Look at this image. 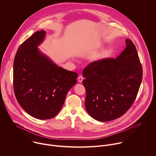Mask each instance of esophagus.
<instances>
[{
	"label": "esophagus",
	"mask_w": 156,
	"mask_h": 156,
	"mask_svg": "<svg viewBox=\"0 0 156 156\" xmlns=\"http://www.w3.org/2000/svg\"><path fill=\"white\" fill-rule=\"evenodd\" d=\"M83 77L82 76H79L78 77V82L79 83H81L82 81H83Z\"/></svg>",
	"instance_id": "1"
}]
</instances>
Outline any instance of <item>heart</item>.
Returning <instances> with one entry per match:
<instances>
[{
  "instance_id": "obj_1",
  "label": "heart",
  "mask_w": 156,
  "mask_h": 156,
  "mask_svg": "<svg viewBox=\"0 0 156 156\" xmlns=\"http://www.w3.org/2000/svg\"><path fill=\"white\" fill-rule=\"evenodd\" d=\"M101 46V44H100V43H99V44H98V46ZM98 58V57H95L94 58Z\"/></svg>"
}]
</instances>
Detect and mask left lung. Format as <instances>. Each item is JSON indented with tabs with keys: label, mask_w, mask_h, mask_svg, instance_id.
Segmentation results:
<instances>
[{
	"label": "left lung",
	"mask_w": 156,
	"mask_h": 156,
	"mask_svg": "<svg viewBox=\"0 0 156 156\" xmlns=\"http://www.w3.org/2000/svg\"><path fill=\"white\" fill-rule=\"evenodd\" d=\"M126 46L116 58H104L89 64L83 72L85 107L99 122L117 119L130 108L140 89L142 66L136 47L126 39Z\"/></svg>",
	"instance_id": "left-lung-1"
}]
</instances>
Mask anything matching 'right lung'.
Masks as SVG:
<instances>
[{"label": "right lung", "mask_w": 156, "mask_h": 156, "mask_svg": "<svg viewBox=\"0 0 156 156\" xmlns=\"http://www.w3.org/2000/svg\"><path fill=\"white\" fill-rule=\"evenodd\" d=\"M46 31L35 32L18 49L13 62V88L20 106L34 118L50 119L61 110L78 74L60 67L38 46Z\"/></svg>", "instance_id": "1"}]
</instances>
